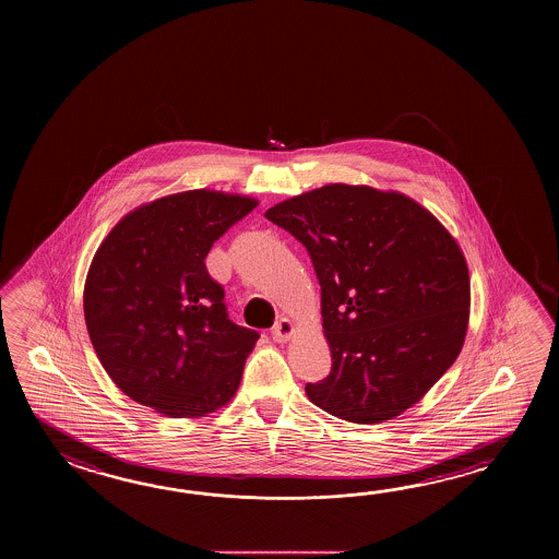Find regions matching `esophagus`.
Here are the masks:
<instances>
[{"mask_svg":"<svg viewBox=\"0 0 559 559\" xmlns=\"http://www.w3.org/2000/svg\"><path fill=\"white\" fill-rule=\"evenodd\" d=\"M294 335V323L287 320V318H282L280 321H275L274 328H272V337H274V342L277 344H284L287 342L289 337Z\"/></svg>","mask_w":559,"mask_h":559,"instance_id":"34e87169","label":"esophagus"}]
</instances>
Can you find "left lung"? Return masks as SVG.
<instances>
[{
  "label": "left lung",
  "mask_w": 559,
  "mask_h": 559,
  "mask_svg": "<svg viewBox=\"0 0 559 559\" xmlns=\"http://www.w3.org/2000/svg\"><path fill=\"white\" fill-rule=\"evenodd\" d=\"M265 217L308 250L321 287L332 371L311 404L380 424L452 368L469 320V274L450 231L404 193L332 183Z\"/></svg>",
  "instance_id": "obj_1"
}]
</instances>
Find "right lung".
<instances>
[{
    "instance_id": "obj_1",
    "label": "right lung",
    "mask_w": 559,
    "mask_h": 559,
    "mask_svg": "<svg viewBox=\"0 0 559 559\" xmlns=\"http://www.w3.org/2000/svg\"><path fill=\"white\" fill-rule=\"evenodd\" d=\"M255 205L222 191L174 193L126 215L95 251L85 325L107 376L133 402L200 417L238 392L260 333L227 318L205 255Z\"/></svg>"
}]
</instances>
